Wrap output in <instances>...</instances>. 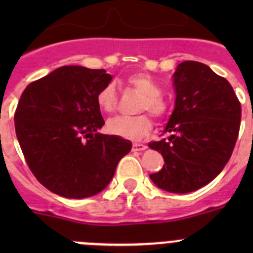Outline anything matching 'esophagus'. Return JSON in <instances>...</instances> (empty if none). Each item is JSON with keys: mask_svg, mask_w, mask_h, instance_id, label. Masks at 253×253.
<instances>
[{"mask_svg": "<svg viewBox=\"0 0 253 253\" xmlns=\"http://www.w3.org/2000/svg\"><path fill=\"white\" fill-rule=\"evenodd\" d=\"M145 148H147V145L139 144V143H133V145H132V150L133 152H141V150H144Z\"/></svg>", "mask_w": 253, "mask_h": 253, "instance_id": "esophagus-1", "label": "esophagus"}]
</instances>
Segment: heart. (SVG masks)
I'll list each match as a JSON object with an SVG mask.
<instances>
[{"mask_svg":"<svg viewBox=\"0 0 253 253\" xmlns=\"http://www.w3.org/2000/svg\"><path fill=\"white\" fill-rule=\"evenodd\" d=\"M128 84L138 93L143 94L139 101V111L148 110L154 116L160 117L167 112V103L162 96V90L157 82L145 73L129 76ZM99 108L105 112H112L116 109V89L114 83H108L99 90L96 95ZM152 120L148 115H138L133 117L117 116L108 122V131L115 136L132 141H139L147 136L152 129Z\"/></svg>","mask_w":253,"mask_h":253,"instance_id":"b5f03b06","label":"heart"}]
</instances>
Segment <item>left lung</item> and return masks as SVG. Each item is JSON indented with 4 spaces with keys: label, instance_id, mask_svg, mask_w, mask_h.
Masks as SVG:
<instances>
[{
    "label": "left lung",
    "instance_id": "left-lung-1",
    "mask_svg": "<svg viewBox=\"0 0 253 253\" xmlns=\"http://www.w3.org/2000/svg\"><path fill=\"white\" fill-rule=\"evenodd\" d=\"M172 78L175 109L164 128L169 137L149 143L164 165L149 177L168 192L188 193L214 180L229 162L241 105L230 83L205 63L181 62Z\"/></svg>",
    "mask_w": 253,
    "mask_h": 253
}]
</instances>
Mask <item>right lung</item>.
Wrapping results in <instances>:
<instances>
[{
    "label": "right lung",
    "instance_id": "right-lung-1",
    "mask_svg": "<svg viewBox=\"0 0 253 253\" xmlns=\"http://www.w3.org/2000/svg\"><path fill=\"white\" fill-rule=\"evenodd\" d=\"M111 79L105 70L62 66L23 91L17 138L28 167L51 192L75 200L101 192L131 150L128 139L99 133L105 121L96 95Z\"/></svg>",
    "mask_w": 253,
    "mask_h": 253
}]
</instances>
